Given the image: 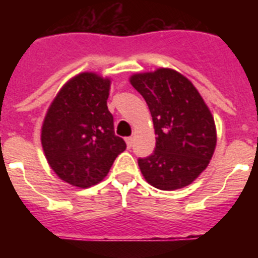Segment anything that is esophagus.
Here are the masks:
<instances>
[{
    "instance_id": "esophagus-1",
    "label": "esophagus",
    "mask_w": 258,
    "mask_h": 258,
    "mask_svg": "<svg viewBox=\"0 0 258 258\" xmlns=\"http://www.w3.org/2000/svg\"><path fill=\"white\" fill-rule=\"evenodd\" d=\"M125 142H126L127 149H131L132 146H133V138H132V137H127L126 140H125Z\"/></svg>"
}]
</instances>
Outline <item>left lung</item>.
I'll use <instances>...</instances> for the list:
<instances>
[{
  "label": "left lung",
  "mask_w": 258,
  "mask_h": 258,
  "mask_svg": "<svg viewBox=\"0 0 258 258\" xmlns=\"http://www.w3.org/2000/svg\"><path fill=\"white\" fill-rule=\"evenodd\" d=\"M152 116L154 154L138 159L143 177L164 191L192 183L213 156L217 132L211 109L187 77L172 68L134 74L129 79Z\"/></svg>",
  "instance_id": "obj_1"
}]
</instances>
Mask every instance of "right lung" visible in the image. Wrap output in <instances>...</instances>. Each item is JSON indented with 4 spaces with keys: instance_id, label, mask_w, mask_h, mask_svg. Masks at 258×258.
Returning <instances> with one entry per match:
<instances>
[{
    "instance_id": "right-lung-1",
    "label": "right lung",
    "mask_w": 258,
    "mask_h": 258,
    "mask_svg": "<svg viewBox=\"0 0 258 258\" xmlns=\"http://www.w3.org/2000/svg\"><path fill=\"white\" fill-rule=\"evenodd\" d=\"M111 79L81 72L61 86L47 108L41 145L47 164L61 181L88 188L109 172L124 140L115 136L107 107Z\"/></svg>"
}]
</instances>
